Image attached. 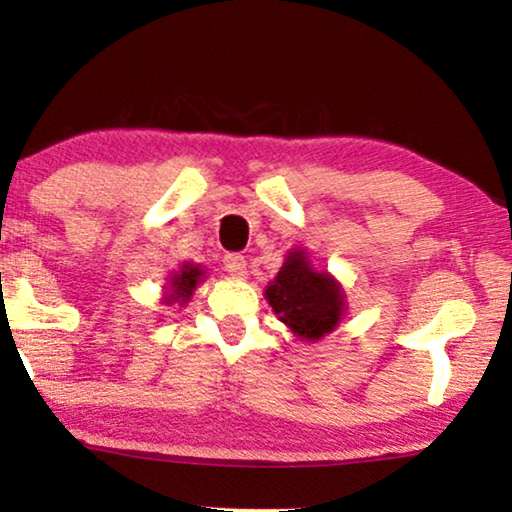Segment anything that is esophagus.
<instances>
[{
    "instance_id": "1",
    "label": "esophagus",
    "mask_w": 512,
    "mask_h": 512,
    "mask_svg": "<svg viewBox=\"0 0 512 512\" xmlns=\"http://www.w3.org/2000/svg\"><path fill=\"white\" fill-rule=\"evenodd\" d=\"M222 264H225V271L232 273L234 278H243L248 273L246 257L239 255V253H227L225 259H222Z\"/></svg>"
}]
</instances>
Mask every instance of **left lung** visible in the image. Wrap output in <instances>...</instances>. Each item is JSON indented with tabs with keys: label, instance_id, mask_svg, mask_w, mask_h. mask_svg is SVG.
<instances>
[{
	"label": "left lung",
	"instance_id": "obj_1",
	"mask_svg": "<svg viewBox=\"0 0 512 512\" xmlns=\"http://www.w3.org/2000/svg\"><path fill=\"white\" fill-rule=\"evenodd\" d=\"M264 297L280 322L304 341H320L338 327L345 311L343 287L327 271H315L306 250H292Z\"/></svg>",
	"mask_w": 512,
	"mask_h": 512
}]
</instances>
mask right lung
Instances as JSON below:
<instances>
[{
	"instance_id": "obj_1",
	"label": "right lung",
	"mask_w": 512,
	"mask_h": 512,
	"mask_svg": "<svg viewBox=\"0 0 512 512\" xmlns=\"http://www.w3.org/2000/svg\"><path fill=\"white\" fill-rule=\"evenodd\" d=\"M204 278V269L194 266L190 262H185L181 266V271H174V276L169 278V287H167V297H164V304H181L185 306L187 301L192 299V292L197 290V285Z\"/></svg>"
}]
</instances>
